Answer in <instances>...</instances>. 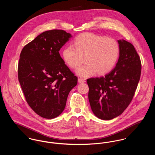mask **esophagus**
Instances as JSON below:
<instances>
[{"label": "esophagus", "instance_id": "34e87169", "mask_svg": "<svg viewBox=\"0 0 155 155\" xmlns=\"http://www.w3.org/2000/svg\"><path fill=\"white\" fill-rule=\"evenodd\" d=\"M78 82H79V84H82V83L85 82V81L84 79L78 78Z\"/></svg>", "mask_w": 155, "mask_h": 155}]
</instances>
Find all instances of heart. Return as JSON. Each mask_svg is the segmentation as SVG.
<instances>
[{"label":"heart","mask_w":155,"mask_h":155,"mask_svg":"<svg viewBox=\"0 0 155 155\" xmlns=\"http://www.w3.org/2000/svg\"><path fill=\"white\" fill-rule=\"evenodd\" d=\"M72 46L64 48L63 58L67 64L76 68L85 58V64L76 70L78 75L87 78L94 75H103L114 66L119 57V46L117 41L92 33H85L78 36Z\"/></svg>","instance_id":"obj_1"}]
</instances>
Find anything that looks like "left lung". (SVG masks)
<instances>
[{
  "mask_svg": "<svg viewBox=\"0 0 155 155\" xmlns=\"http://www.w3.org/2000/svg\"><path fill=\"white\" fill-rule=\"evenodd\" d=\"M117 42L119 57L116 67L104 76L87 81L91 110L102 120H110L124 112L140 79L141 63L134 46L124 39Z\"/></svg>",
  "mask_w": 155,
  "mask_h": 155,
  "instance_id": "left-lung-1",
  "label": "left lung"
}]
</instances>
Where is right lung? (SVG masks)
I'll use <instances>...</instances> for the list:
<instances>
[{
	"label": "right lung",
	"instance_id": "add662e5",
	"mask_svg": "<svg viewBox=\"0 0 155 155\" xmlns=\"http://www.w3.org/2000/svg\"><path fill=\"white\" fill-rule=\"evenodd\" d=\"M71 37L63 30L46 31L21 52L18 81L29 106L44 118L58 116L66 107L70 91L77 85L78 78L59 53Z\"/></svg>",
	"mask_w": 155,
	"mask_h": 155
}]
</instances>
